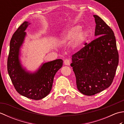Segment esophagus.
I'll list each match as a JSON object with an SVG mask.
<instances>
[{"instance_id": "34e87169", "label": "esophagus", "mask_w": 124, "mask_h": 124, "mask_svg": "<svg viewBox=\"0 0 124 124\" xmlns=\"http://www.w3.org/2000/svg\"><path fill=\"white\" fill-rule=\"evenodd\" d=\"M64 64L66 65H69L70 64V60L69 59H65L64 61Z\"/></svg>"}]
</instances>
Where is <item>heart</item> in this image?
<instances>
[{
  "instance_id": "heart-1",
  "label": "heart",
  "mask_w": 124,
  "mask_h": 124,
  "mask_svg": "<svg viewBox=\"0 0 124 124\" xmlns=\"http://www.w3.org/2000/svg\"><path fill=\"white\" fill-rule=\"evenodd\" d=\"M82 28L79 25H75L64 32L61 37V40L64 43H68L75 40L77 38L78 43H82L88 39L89 33L87 31H81Z\"/></svg>"
}]
</instances>
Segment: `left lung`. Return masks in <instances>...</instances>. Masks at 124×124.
<instances>
[{
	"mask_svg": "<svg viewBox=\"0 0 124 124\" xmlns=\"http://www.w3.org/2000/svg\"><path fill=\"white\" fill-rule=\"evenodd\" d=\"M97 38L72 56L77 87L88 96L99 93L111 85L119 62L112 30L99 16L94 15ZM99 37L98 38V37Z\"/></svg>",
	"mask_w": 124,
	"mask_h": 124,
	"instance_id": "left-lung-1",
	"label": "left lung"
}]
</instances>
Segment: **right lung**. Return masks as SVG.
I'll list each match as a JSON object with an SVG mask.
<instances>
[{"mask_svg":"<svg viewBox=\"0 0 124 124\" xmlns=\"http://www.w3.org/2000/svg\"><path fill=\"white\" fill-rule=\"evenodd\" d=\"M25 21L13 34L10 41L7 60V70L16 90L27 98L39 100L44 98L51 92L55 75L62 67L63 60L57 59L43 63L33 73L27 71L21 64L20 48L24 42L29 24Z\"/></svg>","mask_w":124,"mask_h":124,"instance_id":"add662e5","label":"right lung"}]
</instances>
